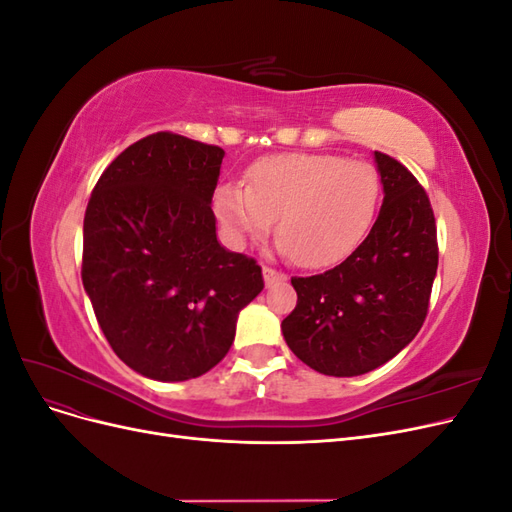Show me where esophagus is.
Returning <instances> with one entry per match:
<instances>
[{
  "label": "esophagus",
  "instance_id": "obj_1",
  "mask_svg": "<svg viewBox=\"0 0 512 512\" xmlns=\"http://www.w3.org/2000/svg\"><path fill=\"white\" fill-rule=\"evenodd\" d=\"M262 275H265V284H267L269 288L286 282V273L275 271V269H271V267H262Z\"/></svg>",
  "mask_w": 512,
  "mask_h": 512
}]
</instances>
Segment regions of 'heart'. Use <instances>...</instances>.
<instances>
[{
  "label": "heart",
  "mask_w": 512,
  "mask_h": 512,
  "mask_svg": "<svg viewBox=\"0 0 512 512\" xmlns=\"http://www.w3.org/2000/svg\"><path fill=\"white\" fill-rule=\"evenodd\" d=\"M380 194L374 164L331 153H282L247 168L245 188H218L213 207L237 241L267 235L277 220V241L294 265L324 269L365 239Z\"/></svg>",
  "instance_id": "heart-1"
}]
</instances>
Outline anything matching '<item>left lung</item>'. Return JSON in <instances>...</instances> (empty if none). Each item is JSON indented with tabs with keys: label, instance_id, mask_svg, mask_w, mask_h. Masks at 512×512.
Returning <instances> with one entry per match:
<instances>
[{
	"label": "left lung",
	"instance_id": "8db88e82",
	"mask_svg": "<svg viewBox=\"0 0 512 512\" xmlns=\"http://www.w3.org/2000/svg\"><path fill=\"white\" fill-rule=\"evenodd\" d=\"M382 209L367 239L329 271L292 277L297 307L288 348L327 376H361L391 361L421 331L438 271L436 218L410 170L376 151Z\"/></svg>",
	"mask_w": 512,
	"mask_h": 512
}]
</instances>
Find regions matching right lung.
<instances>
[{"label": "right lung", "mask_w": 512, "mask_h": 512, "mask_svg": "<svg viewBox=\"0 0 512 512\" xmlns=\"http://www.w3.org/2000/svg\"><path fill=\"white\" fill-rule=\"evenodd\" d=\"M222 158V147L149 134L106 166L87 203L83 286L115 354L151 380L207 374L265 288L258 262L215 235Z\"/></svg>", "instance_id": "add662e5"}]
</instances>
